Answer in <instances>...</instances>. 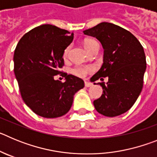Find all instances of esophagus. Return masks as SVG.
Listing matches in <instances>:
<instances>
[{"label": "esophagus", "mask_w": 157, "mask_h": 157, "mask_svg": "<svg viewBox=\"0 0 157 157\" xmlns=\"http://www.w3.org/2000/svg\"><path fill=\"white\" fill-rule=\"evenodd\" d=\"M93 86V83L90 82L88 81H85V86L86 87H90Z\"/></svg>", "instance_id": "34e87169"}]
</instances>
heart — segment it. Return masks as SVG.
I'll list each match as a JSON object with an SVG mask.
<instances>
[{
  "mask_svg": "<svg viewBox=\"0 0 157 157\" xmlns=\"http://www.w3.org/2000/svg\"><path fill=\"white\" fill-rule=\"evenodd\" d=\"M94 41H95L94 40L92 39H87L84 41V47L85 48H86L89 45H90L91 43H93ZM69 48H67L64 50V52H63V56H66L67 55V52H68ZM92 70L91 67H75V68L72 69V73L75 75L78 76V77H84L86 76V75L87 74V72H89L90 71Z\"/></svg>",
  "mask_w": 157,
  "mask_h": 157,
  "instance_id": "obj_1",
  "label": "heart"
}]
</instances>
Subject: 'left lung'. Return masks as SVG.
Wrapping results in <instances>:
<instances>
[{
	"label": "left lung",
	"mask_w": 157,
	"mask_h": 157,
	"mask_svg": "<svg viewBox=\"0 0 157 157\" xmlns=\"http://www.w3.org/2000/svg\"><path fill=\"white\" fill-rule=\"evenodd\" d=\"M83 33L96 37L104 48L103 64L91 80L109 78L107 83H98L103 94L94 101V107L103 116H120L134 105L143 87L146 70L143 47L130 31L111 23L103 22Z\"/></svg>",
	"instance_id": "obj_1"
}]
</instances>
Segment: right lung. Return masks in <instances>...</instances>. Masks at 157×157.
<instances>
[{
	"mask_svg": "<svg viewBox=\"0 0 157 157\" xmlns=\"http://www.w3.org/2000/svg\"><path fill=\"white\" fill-rule=\"evenodd\" d=\"M74 34L50 24L41 25L25 34L13 56L14 73L25 104L45 118L63 116L70 110L74 95L84 87L82 78L62 74L64 82L55 80L61 73L63 52Z\"/></svg>",
	"mask_w": 157,
	"mask_h": 157,
	"instance_id": "obj_1",
	"label": "right lung"
}]
</instances>
